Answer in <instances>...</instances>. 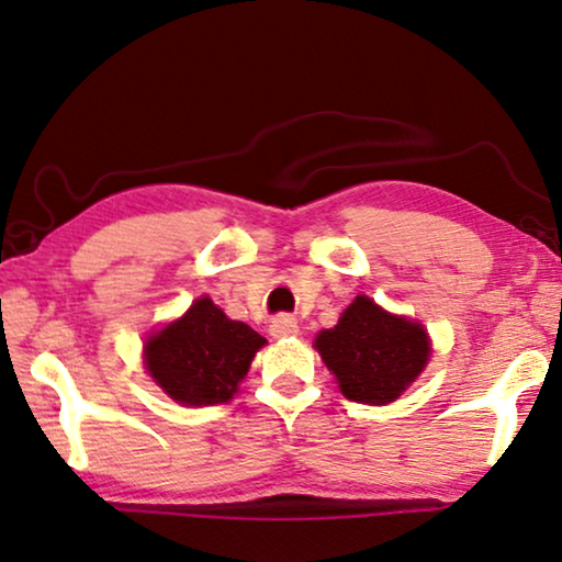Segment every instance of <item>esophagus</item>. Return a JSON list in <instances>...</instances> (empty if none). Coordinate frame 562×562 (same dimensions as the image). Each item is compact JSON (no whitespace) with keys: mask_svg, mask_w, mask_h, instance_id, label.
<instances>
[{"mask_svg":"<svg viewBox=\"0 0 562 562\" xmlns=\"http://www.w3.org/2000/svg\"><path fill=\"white\" fill-rule=\"evenodd\" d=\"M271 335L273 337H294L299 335V324L294 316L289 314H279L276 319L271 322Z\"/></svg>","mask_w":562,"mask_h":562,"instance_id":"esophagus-1","label":"esophagus"}]
</instances>
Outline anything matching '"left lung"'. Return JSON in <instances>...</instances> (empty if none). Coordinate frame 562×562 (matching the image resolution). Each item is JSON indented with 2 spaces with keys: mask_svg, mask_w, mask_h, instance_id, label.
Here are the masks:
<instances>
[{
  "mask_svg": "<svg viewBox=\"0 0 562 562\" xmlns=\"http://www.w3.org/2000/svg\"><path fill=\"white\" fill-rule=\"evenodd\" d=\"M324 364L349 401L393 403L426 368L430 345L420 324L387 314L368 296H357L335 329L316 337Z\"/></svg>",
  "mask_w": 562,
  "mask_h": 562,
  "instance_id": "1",
  "label": "left lung"
}]
</instances>
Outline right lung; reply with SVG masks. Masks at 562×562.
Returning <instances> with one entry per match:
<instances>
[{"label":"right lung","mask_w":562,"mask_h":562,"mask_svg":"<svg viewBox=\"0 0 562 562\" xmlns=\"http://www.w3.org/2000/svg\"><path fill=\"white\" fill-rule=\"evenodd\" d=\"M263 345L256 329L227 319L205 296L146 341L144 357L154 382L177 403L215 405L231 401Z\"/></svg>","instance_id":"1"}]
</instances>
